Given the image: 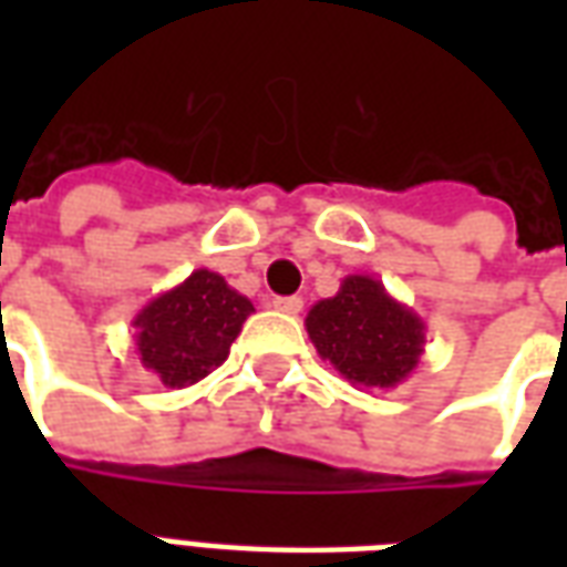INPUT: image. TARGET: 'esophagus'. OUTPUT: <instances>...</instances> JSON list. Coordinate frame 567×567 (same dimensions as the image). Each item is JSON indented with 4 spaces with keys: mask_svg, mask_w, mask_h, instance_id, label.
Masks as SVG:
<instances>
[{
    "mask_svg": "<svg viewBox=\"0 0 567 567\" xmlns=\"http://www.w3.org/2000/svg\"><path fill=\"white\" fill-rule=\"evenodd\" d=\"M272 307L285 312V316H297L303 309V300L300 297H272Z\"/></svg>",
    "mask_w": 567,
    "mask_h": 567,
    "instance_id": "34e87169",
    "label": "esophagus"
}]
</instances>
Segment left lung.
<instances>
[{"instance_id":"1","label":"left lung","mask_w":567,"mask_h":567,"mask_svg":"<svg viewBox=\"0 0 567 567\" xmlns=\"http://www.w3.org/2000/svg\"><path fill=\"white\" fill-rule=\"evenodd\" d=\"M307 333L316 352L361 389L389 392L425 355V321L364 272L346 276L337 295L309 309Z\"/></svg>"}]
</instances>
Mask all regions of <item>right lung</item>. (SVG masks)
I'll use <instances>...</instances> for the list:
<instances>
[{"label": "right lung", "instance_id": "1", "mask_svg": "<svg viewBox=\"0 0 567 567\" xmlns=\"http://www.w3.org/2000/svg\"><path fill=\"white\" fill-rule=\"evenodd\" d=\"M251 312V300L221 272L194 270L136 312L133 340L142 368L169 389L194 385L221 368Z\"/></svg>", "mask_w": 567, "mask_h": 567}]
</instances>
